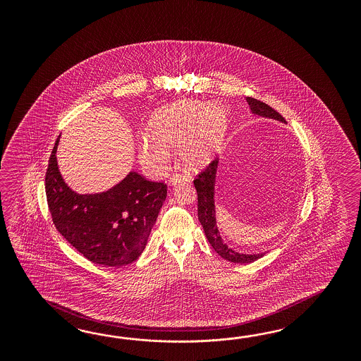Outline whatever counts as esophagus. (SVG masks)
<instances>
[{
    "label": "esophagus",
    "mask_w": 361,
    "mask_h": 361,
    "mask_svg": "<svg viewBox=\"0 0 361 361\" xmlns=\"http://www.w3.org/2000/svg\"><path fill=\"white\" fill-rule=\"evenodd\" d=\"M181 181H189V180H188L186 176L176 173V175L172 176V177H169L168 184H169V185H177V184L181 183Z\"/></svg>",
    "instance_id": "esophagus-1"
}]
</instances>
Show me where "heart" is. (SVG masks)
I'll return each mask as SVG.
<instances>
[{"label": "heart", "instance_id": "1", "mask_svg": "<svg viewBox=\"0 0 361 361\" xmlns=\"http://www.w3.org/2000/svg\"><path fill=\"white\" fill-rule=\"evenodd\" d=\"M229 128L226 111L219 106L186 102L157 111L147 126L149 142L139 147L142 160L160 161L159 145H176L184 141L180 157L189 168L207 164L217 153ZM153 142L151 143L150 142Z\"/></svg>", "mask_w": 361, "mask_h": 361}]
</instances>
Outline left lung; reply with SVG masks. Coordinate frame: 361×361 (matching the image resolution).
I'll list each match as a JSON object with an SVG mask.
<instances>
[{"instance_id":"left-lung-1","label":"left lung","mask_w":361,"mask_h":361,"mask_svg":"<svg viewBox=\"0 0 361 361\" xmlns=\"http://www.w3.org/2000/svg\"><path fill=\"white\" fill-rule=\"evenodd\" d=\"M249 107L252 109V114L261 116V118H267V119H274V121H282L286 123L283 116L276 112L275 109L267 106L261 100L250 98H246ZM219 160L216 159L212 164L209 165L207 171L200 173L196 180L193 181L196 186L197 198H198V219L204 228L205 235L208 238L209 243L212 247L216 250V252L221 255L224 259L234 263H250L262 258L264 252L259 254H246V252H238L229 247L224 238L221 237L219 226H217V219H216V180H217V172H219Z\"/></svg>"}]
</instances>
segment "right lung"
Here are the masks:
<instances>
[{"instance_id": "right-lung-1", "label": "right lung", "mask_w": 361, "mask_h": 361, "mask_svg": "<svg viewBox=\"0 0 361 361\" xmlns=\"http://www.w3.org/2000/svg\"><path fill=\"white\" fill-rule=\"evenodd\" d=\"M55 142L44 177L47 205L56 230L88 261L121 267L144 252L166 198L164 183L131 171L109 190L79 195L67 185L56 163Z\"/></svg>"}]
</instances>
